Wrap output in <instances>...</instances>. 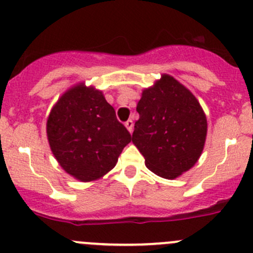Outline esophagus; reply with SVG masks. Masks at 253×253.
Wrapping results in <instances>:
<instances>
[{"label":"esophagus","mask_w":253,"mask_h":253,"mask_svg":"<svg viewBox=\"0 0 253 253\" xmlns=\"http://www.w3.org/2000/svg\"><path fill=\"white\" fill-rule=\"evenodd\" d=\"M125 126H126V129H128L129 131H133V128H134V122L131 119H129V120H126V122H125Z\"/></svg>","instance_id":"34e87169"}]
</instances>
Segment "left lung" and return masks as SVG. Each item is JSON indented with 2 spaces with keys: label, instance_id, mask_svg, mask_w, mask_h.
I'll return each instance as SVG.
<instances>
[{
  "label": "left lung",
  "instance_id": "left-lung-1",
  "mask_svg": "<svg viewBox=\"0 0 253 253\" xmlns=\"http://www.w3.org/2000/svg\"><path fill=\"white\" fill-rule=\"evenodd\" d=\"M136 112L133 143L149 170L175 179L194 167L203 153L208 122L189 89L164 74L144 90Z\"/></svg>",
  "mask_w": 253,
  "mask_h": 253
}]
</instances>
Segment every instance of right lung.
Segmentation results:
<instances>
[{
    "label": "right lung",
    "mask_w": 253,
    "mask_h": 253,
    "mask_svg": "<svg viewBox=\"0 0 253 253\" xmlns=\"http://www.w3.org/2000/svg\"><path fill=\"white\" fill-rule=\"evenodd\" d=\"M47 135L61 167L81 181L110 171L131 140L103 93L83 84L69 89L54 105L47 120Z\"/></svg>",
    "instance_id": "obj_1"
}]
</instances>
